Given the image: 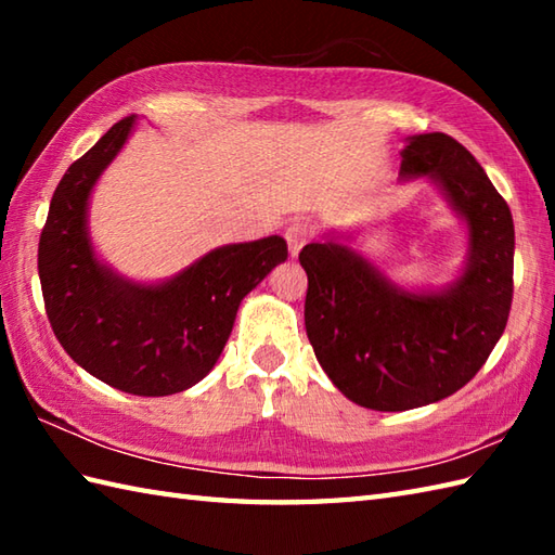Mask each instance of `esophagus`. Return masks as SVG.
<instances>
[{
  "label": "esophagus",
  "mask_w": 555,
  "mask_h": 555,
  "mask_svg": "<svg viewBox=\"0 0 555 555\" xmlns=\"http://www.w3.org/2000/svg\"><path fill=\"white\" fill-rule=\"evenodd\" d=\"M312 233H314V229L310 227L308 221H293L291 223V227L286 229V243H288V250H291L293 257H296L302 250L305 243H310Z\"/></svg>",
  "instance_id": "1"
}]
</instances>
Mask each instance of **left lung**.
I'll return each mask as SVG.
<instances>
[{
	"label": "left lung",
	"instance_id": "left-lung-1",
	"mask_svg": "<svg viewBox=\"0 0 555 555\" xmlns=\"http://www.w3.org/2000/svg\"><path fill=\"white\" fill-rule=\"evenodd\" d=\"M400 157V179L434 181L467 223V262L451 286L400 288L338 235L300 250L317 360L352 403L382 412L463 388L499 344L513 302V215L479 162L446 133L408 138Z\"/></svg>",
	"mask_w": 555,
	"mask_h": 555
}]
</instances>
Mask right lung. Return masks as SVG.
<instances>
[{"label":"right lung","mask_w":555,"mask_h":555,"mask_svg":"<svg viewBox=\"0 0 555 555\" xmlns=\"http://www.w3.org/2000/svg\"><path fill=\"white\" fill-rule=\"evenodd\" d=\"M135 116L114 124L59 181L38 247L44 310L74 362L119 391L171 396L215 367L241 300L286 262L281 235L221 245L162 284H135L102 264L88 199L119 155Z\"/></svg>","instance_id":"add662e5"}]
</instances>
